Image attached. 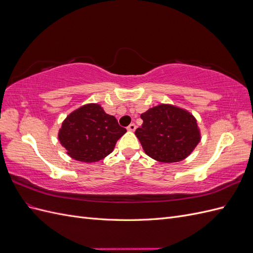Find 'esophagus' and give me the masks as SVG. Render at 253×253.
<instances>
[{
    "mask_svg": "<svg viewBox=\"0 0 253 253\" xmlns=\"http://www.w3.org/2000/svg\"><path fill=\"white\" fill-rule=\"evenodd\" d=\"M127 129H128V131H131V132H134L135 129H136V125L135 124H131V125L127 126Z\"/></svg>",
    "mask_w": 253,
    "mask_h": 253,
    "instance_id": "esophagus-1",
    "label": "esophagus"
}]
</instances>
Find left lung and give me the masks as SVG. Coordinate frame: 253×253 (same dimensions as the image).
Here are the masks:
<instances>
[{
	"mask_svg": "<svg viewBox=\"0 0 253 253\" xmlns=\"http://www.w3.org/2000/svg\"><path fill=\"white\" fill-rule=\"evenodd\" d=\"M135 131L145 154L160 163H177L191 154L201 140L196 119L189 112L160 104L141 114Z\"/></svg>",
	"mask_w": 253,
	"mask_h": 253,
	"instance_id": "1",
	"label": "left lung"
}]
</instances>
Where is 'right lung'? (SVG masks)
<instances>
[{"mask_svg":"<svg viewBox=\"0 0 253 253\" xmlns=\"http://www.w3.org/2000/svg\"><path fill=\"white\" fill-rule=\"evenodd\" d=\"M126 132L117 119L99 104L83 105L68 115L59 131V140L72 158L95 163L108 156Z\"/></svg>","mask_w":253,"mask_h":253,"instance_id":"right-lung-1","label":"right lung"}]
</instances>
